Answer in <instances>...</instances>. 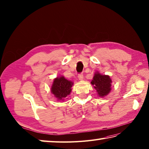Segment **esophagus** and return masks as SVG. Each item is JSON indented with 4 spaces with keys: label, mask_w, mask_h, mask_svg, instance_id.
Returning <instances> with one entry per match:
<instances>
[{
    "label": "esophagus",
    "mask_w": 149,
    "mask_h": 149,
    "mask_svg": "<svg viewBox=\"0 0 149 149\" xmlns=\"http://www.w3.org/2000/svg\"><path fill=\"white\" fill-rule=\"evenodd\" d=\"M83 78H84V75H83L82 74H79L78 75V79H79V81L83 80Z\"/></svg>",
    "instance_id": "34e87169"
}]
</instances>
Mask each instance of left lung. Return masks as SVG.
Returning a JSON list of instances; mask_svg holds the SVG:
<instances>
[{
  "label": "left lung",
  "instance_id": "left-lung-1",
  "mask_svg": "<svg viewBox=\"0 0 149 149\" xmlns=\"http://www.w3.org/2000/svg\"><path fill=\"white\" fill-rule=\"evenodd\" d=\"M112 79L108 75H102L99 72H95L91 84L96 90L99 97H105L111 91Z\"/></svg>",
  "mask_w": 149,
  "mask_h": 149
}]
</instances>
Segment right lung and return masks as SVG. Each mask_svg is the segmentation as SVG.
<instances>
[{
    "label": "right lung",
    "mask_w": 149,
    "mask_h": 149,
    "mask_svg": "<svg viewBox=\"0 0 149 149\" xmlns=\"http://www.w3.org/2000/svg\"><path fill=\"white\" fill-rule=\"evenodd\" d=\"M74 82L65 79L64 76H58L54 79L51 85V92L58 101H64L70 94Z\"/></svg>",
    "instance_id": "1"
}]
</instances>
